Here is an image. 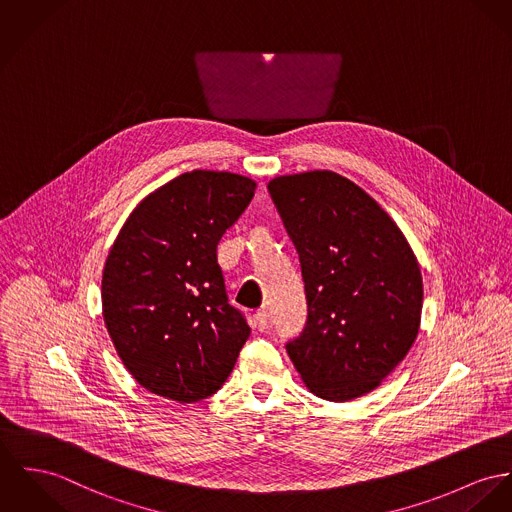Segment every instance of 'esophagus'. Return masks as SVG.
I'll return each mask as SVG.
<instances>
[{
	"label": "esophagus",
	"mask_w": 512,
	"mask_h": 512,
	"mask_svg": "<svg viewBox=\"0 0 512 512\" xmlns=\"http://www.w3.org/2000/svg\"><path fill=\"white\" fill-rule=\"evenodd\" d=\"M255 325L259 331L267 329V325H269V310L267 308H261L255 312Z\"/></svg>",
	"instance_id": "esophagus-1"
}]
</instances>
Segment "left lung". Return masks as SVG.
I'll return each instance as SVG.
<instances>
[{
  "instance_id": "1",
  "label": "left lung",
  "mask_w": 512,
  "mask_h": 512,
  "mask_svg": "<svg viewBox=\"0 0 512 512\" xmlns=\"http://www.w3.org/2000/svg\"><path fill=\"white\" fill-rule=\"evenodd\" d=\"M302 267L308 321L286 351L312 394H368L413 347L423 276L388 212L347 177L308 171L269 183Z\"/></svg>"
}]
</instances>
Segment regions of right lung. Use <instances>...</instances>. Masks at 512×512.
I'll use <instances>...</instances> for the list:
<instances>
[{"mask_svg":"<svg viewBox=\"0 0 512 512\" xmlns=\"http://www.w3.org/2000/svg\"><path fill=\"white\" fill-rule=\"evenodd\" d=\"M253 195L247 177L195 169L144 198L118 232L103 269V317L148 392L195 403L234 370L251 329L228 302L216 247Z\"/></svg>","mask_w":512,"mask_h":512,"instance_id":"obj_1","label":"right lung"}]
</instances>
